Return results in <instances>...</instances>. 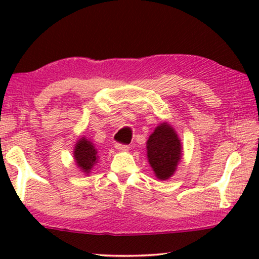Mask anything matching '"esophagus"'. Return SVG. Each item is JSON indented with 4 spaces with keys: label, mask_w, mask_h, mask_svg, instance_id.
I'll use <instances>...</instances> for the list:
<instances>
[{
    "label": "esophagus",
    "mask_w": 259,
    "mask_h": 259,
    "mask_svg": "<svg viewBox=\"0 0 259 259\" xmlns=\"http://www.w3.org/2000/svg\"><path fill=\"white\" fill-rule=\"evenodd\" d=\"M115 150H116V151H120V152H125V151H128V150H130V146H128V145L116 144V145H115Z\"/></svg>",
    "instance_id": "34e87169"
}]
</instances>
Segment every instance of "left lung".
I'll return each mask as SVG.
<instances>
[{
  "mask_svg": "<svg viewBox=\"0 0 259 259\" xmlns=\"http://www.w3.org/2000/svg\"><path fill=\"white\" fill-rule=\"evenodd\" d=\"M147 158L155 177L166 180L176 172L182 159V144L176 131L167 122L155 127L154 132L148 138Z\"/></svg>",
  "mask_w": 259,
  "mask_h": 259,
  "instance_id": "obj_1",
  "label": "left lung"
}]
</instances>
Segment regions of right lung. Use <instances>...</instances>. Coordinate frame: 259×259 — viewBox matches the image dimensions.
I'll return each instance as SVG.
<instances>
[{
  "mask_svg": "<svg viewBox=\"0 0 259 259\" xmlns=\"http://www.w3.org/2000/svg\"><path fill=\"white\" fill-rule=\"evenodd\" d=\"M74 160L77 167L88 175L98 162V151L93 143L84 137L80 138L74 147Z\"/></svg>",
  "mask_w": 259,
  "mask_h": 259,
  "instance_id": "obj_1",
  "label": "right lung"
}]
</instances>
